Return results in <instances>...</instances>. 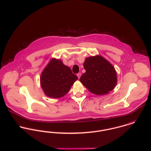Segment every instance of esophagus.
<instances>
[{
	"mask_svg": "<svg viewBox=\"0 0 151 151\" xmlns=\"http://www.w3.org/2000/svg\"><path fill=\"white\" fill-rule=\"evenodd\" d=\"M77 76L78 78H80V77H81V73H78V74H77Z\"/></svg>",
	"mask_w": 151,
	"mask_h": 151,
	"instance_id": "obj_1",
	"label": "esophagus"
}]
</instances>
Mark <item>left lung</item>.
<instances>
[{"instance_id":"1","label":"left lung","mask_w":151,"mask_h":151,"mask_svg":"<svg viewBox=\"0 0 151 151\" xmlns=\"http://www.w3.org/2000/svg\"><path fill=\"white\" fill-rule=\"evenodd\" d=\"M83 65L86 73L80 81L91 93L101 96L114 89L117 82L116 71L106 58L100 55L89 57Z\"/></svg>"}]
</instances>
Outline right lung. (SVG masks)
Segmentation results:
<instances>
[{"label":"right lung","instance_id":"obj_1","mask_svg":"<svg viewBox=\"0 0 151 151\" xmlns=\"http://www.w3.org/2000/svg\"><path fill=\"white\" fill-rule=\"evenodd\" d=\"M78 79L71 70L61 60L52 58L40 77V84L44 94L51 98L58 99L64 96Z\"/></svg>","mask_w":151,"mask_h":151}]
</instances>
